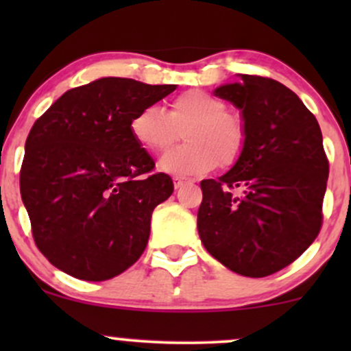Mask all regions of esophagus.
<instances>
[{
    "instance_id": "1",
    "label": "esophagus",
    "mask_w": 351,
    "mask_h": 351,
    "mask_svg": "<svg viewBox=\"0 0 351 351\" xmlns=\"http://www.w3.org/2000/svg\"><path fill=\"white\" fill-rule=\"evenodd\" d=\"M189 181L184 180V178H173V184H175V189H180L183 188L184 184H188Z\"/></svg>"
}]
</instances>
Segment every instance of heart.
I'll return each instance as SVG.
<instances>
[{
    "label": "heart",
    "mask_w": 351,
    "mask_h": 351,
    "mask_svg": "<svg viewBox=\"0 0 351 351\" xmlns=\"http://www.w3.org/2000/svg\"><path fill=\"white\" fill-rule=\"evenodd\" d=\"M226 110V104L209 92L188 90L171 100L167 114L155 106L136 112L130 132L152 153L167 150L183 132L186 145L165 153L158 168L171 176H198L211 171L217 162L231 167L243 155L244 123Z\"/></svg>",
    "instance_id": "b5f03b06"
}]
</instances>
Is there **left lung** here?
<instances>
[{
    "label": "left lung",
    "instance_id": "left-lung-1",
    "mask_svg": "<svg viewBox=\"0 0 351 351\" xmlns=\"http://www.w3.org/2000/svg\"><path fill=\"white\" fill-rule=\"evenodd\" d=\"M241 110L243 155L217 180H203L198 232L229 271L265 277L302 256L322 226L328 160L317 119L274 79L241 75L215 88Z\"/></svg>",
    "mask_w": 351,
    "mask_h": 351
}]
</instances>
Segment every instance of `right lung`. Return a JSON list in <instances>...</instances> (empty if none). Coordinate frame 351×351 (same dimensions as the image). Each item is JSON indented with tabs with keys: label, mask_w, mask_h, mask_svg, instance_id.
Returning a JSON list of instances; mask_svg holds the SVG:
<instances>
[{
	"label": "right lung",
	"mask_w": 351,
	"mask_h": 351,
	"mask_svg": "<svg viewBox=\"0 0 351 351\" xmlns=\"http://www.w3.org/2000/svg\"><path fill=\"white\" fill-rule=\"evenodd\" d=\"M175 88L102 77L67 90L34 122L19 188L34 243L59 271L100 282L142 256L173 181L152 175L155 162L130 122Z\"/></svg>",
	"instance_id": "obj_1"
}]
</instances>
